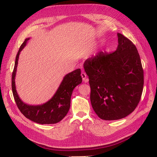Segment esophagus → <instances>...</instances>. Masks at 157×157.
<instances>
[{
    "label": "esophagus",
    "mask_w": 157,
    "mask_h": 157,
    "mask_svg": "<svg viewBox=\"0 0 157 157\" xmlns=\"http://www.w3.org/2000/svg\"><path fill=\"white\" fill-rule=\"evenodd\" d=\"M81 76L82 78V79L83 81H84V82H88V79H87V76H86V74L84 73V72H82L81 73Z\"/></svg>",
    "instance_id": "1"
}]
</instances>
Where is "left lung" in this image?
I'll return each instance as SVG.
<instances>
[{"label": "left lung", "instance_id": "1", "mask_svg": "<svg viewBox=\"0 0 157 157\" xmlns=\"http://www.w3.org/2000/svg\"><path fill=\"white\" fill-rule=\"evenodd\" d=\"M118 46L113 53L101 52L84 63L90 86L94 111L104 120H117L134 111L141 98L144 71L133 42L117 34Z\"/></svg>", "mask_w": 157, "mask_h": 157}]
</instances>
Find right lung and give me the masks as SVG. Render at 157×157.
Listing matches in <instances>:
<instances>
[{
	"instance_id": "right-lung-1",
	"label": "right lung",
	"mask_w": 157,
	"mask_h": 157,
	"mask_svg": "<svg viewBox=\"0 0 157 157\" xmlns=\"http://www.w3.org/2000/svg\"><path fill=\"white\" fill-rule=\"evenodd\" d=\"M29 38H26L17 54L12 74V91L13 97L19 111L26 118L40 124H54L65 117L70 108L71 96L73 89L82 82L81 69H75L63 78L57 90L48 101L40 105H29L23 102L17 92L15 75L20 52L25 47Z\"/></svg>"
}]
</instances>
